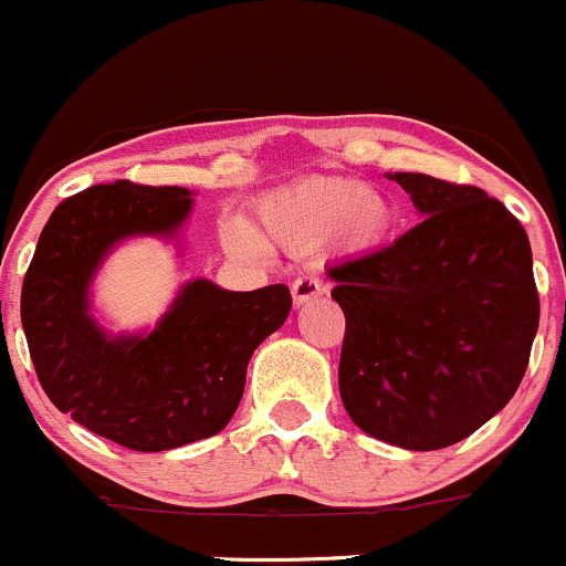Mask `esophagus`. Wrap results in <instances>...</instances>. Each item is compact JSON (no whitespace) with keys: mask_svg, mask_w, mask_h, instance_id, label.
Masks as SVG:
<instances>
[{"mask_svg":"<svg viewBox=\"0 0 566 566\" xmlns=\"http://www.w3.org/2000/svg\"><path fill=\"white\" fill-rule=\"evenodd\" d=\"M324 294V285L316 275H302L291 283V296H294V305H305V302L316 300Z\"/></svg>","mask_w":566,"mask_h":566,"instance_id":"esophagus-1","label":"esophagus"}]
</instances>
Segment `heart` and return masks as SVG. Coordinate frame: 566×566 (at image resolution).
Listing matches in <instances>:
<instances>
[{"instance_id": "obj_1", "label": "heart", "mask_w": 566, "mask_h": 566, "mask_svg": "<svg viewBox=\"0 0 566 566\" xmlns=\"http://www.w3.org/2000/svg\"><path fill=\"white\" fill-rule=\"evenodd\" d=\"M394 226V206L377 189L352 178L307 176L264 195L255 209V235L281 248H316L333 239L344 250H368L385 242ZM237 253H259L261 244L242 226L226 233Z\"/></svg>"}]
</instances>
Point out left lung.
I'll return each instance as SVG.
<instances>
[{"mask_svg": "<svg viewBox=\"0 0 566 566\" xmlns=\"http://www.w3.org/2000/svg\"><path fill=\"white\" fill-rule=\"evenodd\" d=\"M423 217L394 244L327 270L346 316L338 390L371 438L434 451L506 407L539 327L517 217L468 184L394 172Z\"/></svg>", "mask_w": 566, "mask_h": 566, "instance_id": "1", "label": "left lung"}]
</instances>
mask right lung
<instances>
[{"label": "right lung", "instance_id": "add662e5", "mask_svg": "<svg viewBox=\"0 0 566 566\" xmlns=\"http://www.w3.org/2000/svg\"><path fill=\"white\" fill-rule=\"evenodd\" d=\"M189 209L184 187L85 189L52 211L21 289L32 366L52 405L123 449L170 451L222 432L255 346L291 311L283 283L226 291L198 277L150 333L101 329L91 283L106 253L128 237L172 239Z\"/></svg>", "mask_w": 566, "mask_h": 566}]
</instances>
